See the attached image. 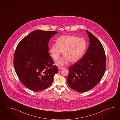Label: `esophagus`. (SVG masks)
<instances>
[{
  "mask_svg": "<svg viewBox=\"0 0 120 120\" xmlns=\"http://www.w3.org/2000/svg\"><path fill=\"white\" fill-rule=\"evenodd\" d=\"M64 68V67H62V66H58V69L59 70H61L62 69H63Z\"/></svg>",
  "mask_w": 120,
  "mask_h": 120,
  "instance_id": "34e87169",
  "label": "esophagus"
}]
</instances>
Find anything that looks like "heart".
I'll list each match as a JSON object with an SVG mask.
<instances>
[{"label":"heart","instance_id":"b5f03b06","mask_svg":"<svg viewBox=\"0 0 120 120\" xmlns=\"http://www.w3.org/2000/svg\"><path fill=\"white\" fill-rule=\"evenodd\" d=\"M87 42L83 38L74 35L61 36L56 40V43L50 48V53L54 60L59 59L63 51L64 55L56 62L58 66H63L69 61L75 63L82 58L86 51Z\"/></svg>","mask_w":120,"mask_h":120}]
</instances>
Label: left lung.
<instances>
[{
    "instance_id": "left-lung-1",
    "label": "left lung",
    "mask_w": 120,
    "mask_h": 120,
    "mask_svg": "<svg viewBox=\"0 0 120 120\" xmlns=\"http://www.w3.org/2000/svg\"><path fill=\"white\" fill-rule=\"evenodd\" d=\"M89 45L83 56L69 67L67 82L71 89L83 93L92 89L104 74L105 55L104 49L98 39L86 30Z\"/></svg>"
}]
</instances>
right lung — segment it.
Here are the masks:
<instances>
[{
  "mask_svg": "<svg viewBox=\"0 0 120 120\" xmlns=\"http://www.w3.org/2000/svg\"><path fill=\"white\" fill-rule=\"evenodd\" d=\"M56 31L36 30L20 41L16 49L14 65L18 78L26 87L34 91L45 89L51 85L57 66L49 53L50 38Z\"/></svg>",
  "mask_w": 120,
  "mask_h": 120,
  "instance_id": "add662e5",
  "label": "right lung"
}]
</instances>
